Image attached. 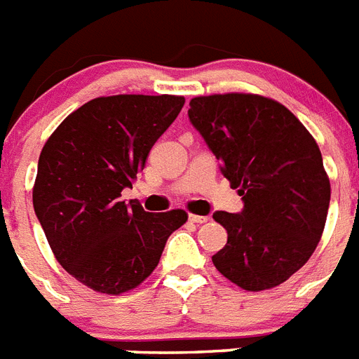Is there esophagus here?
Listing matches in <instances>:
<instances>
[{
    "label": "esophagus",
    "instance_id": "obj_1",
    "mask_svg": "<svg viewBox=\"0 0 359 359\" xmlns=\"http://www.w3.org/2000/svg\"><path fill=\"white\" fill-rule=\"evenodd\" d=\"M189 221L195 222V224H204V222H208V217L206 215H195V213H189Z\"/></svg>",
    "mask_w": 359,
    "mask_h": 359
}]
</instances>
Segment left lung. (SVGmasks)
<instances>
[{
    "instance_id": "8db88e82",
    "label": "left lung",
    "mask_w": 359,
    "mask_h": 359,
    "mask_svg": "<svg viewBox=\"0 0 359 359\" xmlns=\"http://www.w3.org/2000/svg\"><path fill=\"white\" fill-rule=\"evenodd\" d=\"M188 116L245 203L241 213H213L228 231L213 264L248 292L281 285L314 254L327 221L330 180L314 137L259 95L195 96Z\"/></svg>"
}]
</instances>
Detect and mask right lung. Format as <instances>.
<instances>
[{
	"label": "right lung",
	"instance_id": "1",
	"mask_svg": "<svg viewBox=\"0 0 359 359\" xmlns=\"http://www.w3.org/2000/svg\"><path fill=\"white\" fill-rule=\"evenodd\" d=\"M184 96H100L60 123L41 149L32 204L54 257L91 290L120 296L161 261L184 210L144 212L120 201Z\"/></svg>",
	"mask_w": 359,
	"mask_h": 359
}]
</instances>
